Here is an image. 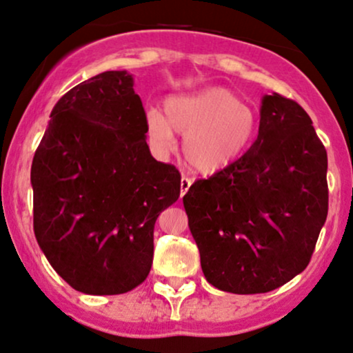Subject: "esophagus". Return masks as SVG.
Segmentation results:
<instances>
[{
	"label": "esophagus",
	"mask_w": 353,
	"mask_h": 353,
	"mask_svg": "<svg viewBox=\"0 0 353 353\" xmlns=\"http://www.w3.org/2000/svg\"><path fill=\"white\" fill-rule=\"evenodd\" d=\"M192 185V181L189 179V177H182L181 179V197H184V195L187 194V190L190 189Z\"/></svg>",
	"instance_id": "34e87169"
}]
</instances>
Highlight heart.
<instances>
[{
  "mask_svg": "<svg viewBox=\"0 0 353 353\" xmlns=\"http://www.w3.org/2000/svg\"><path fill=\"white\" fill-rule=\"evenodd\" d=\"M256 127L251 107L223 88L172 97L166 102V115L158 109L146 112V128L154 150L168 153L177 132L185 137V161L203 174L221 171L239 159L254 140Z\"/></svg>",
  "mask_w": 353,
  "mask_h": 353,
  "instance_id": "b5f03b06",
  "label": "heart"
}]
</instances>
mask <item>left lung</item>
<instances>
[{
    "label": "left lung",
    "instance_id": "left-lung-1",
    "mask_svg": "<svg viewBox=\"0 0 353 353\" xmlns=\"http://www.w3.org/2000/svg\"><path fill=\"white\" fill-rule=\"evenodd\" d=\"M325 176L327 153L305 109L262 97L251 148L182 199L207 282L252 295L301 274L327 218Z\"/></svg>",
    "mask_w": 353,
    "mask_h": 353
}]
</instances>
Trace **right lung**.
I'll return each mask as SVG.
<instances>
[{
    "label": "right lung",
    "instance_id": "right-lung-1",
    "mask_svg": "<svg viewBox=\"0 0 353 353\" xmlns=\"http://www.w3.org/2000/svg\"><path fill=\"white\" fill-rule=\"evenodd\" d=\"M128 71H104L60 97L30 169L34 233L66 283L88 295L138 287L153 264L156 218L181 174L146 145Z\"/></svg>",
    "mask_w": 353,
    "mask_h": 353
}]
</instances>
